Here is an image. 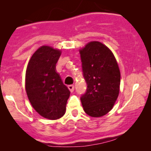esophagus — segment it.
<instances>
[{
  "label": "esophagus",
  "instance_id": "34e87169",
  "mask_svg": "<svg viewBox=\"0 0 151 151\" xmlns=\"http://www.w3.org/2000/svg\"><path fill=\"white\" fill-rule=\"evenodd\" d=\"M68 88L69 90H70V92H73V91H74V86H73V85H68Z\"/></svg>",
  "mask_w": 151,
  "mask_h": 151
}]
</instances>
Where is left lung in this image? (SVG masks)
<instances>
[{"instance_id": "obj_1", "label": "left lung", "mask_w": 151, "mask_h": 151, "mask_svg": "<svg viewBox=\"0 0 151 151\" xmlns=\"http://www.w3.org/2000/svg\"><path fill=\"white\" fill-rule=\"evenodd\" d=\"M79 52L83 76L88 85L81 96L83 109L91 117H102L111 110L118 96V64L111 51L97 41L88 42Z\"/></svg>"}]
</instances>
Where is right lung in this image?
Instances as JSON below:
<instances>
[{"instance_id": "obj_1", "label": "right lung", "mask_w": 151, "mask_h": 151, "mask_svg": "<svg viewBox=\"0 0 151 151\" xmlns=\"http://www.w3.org/2000/svg\"><path fill=\"white\" fill-rule=\"evenodd\" d=\"M61 55L48 45L39 48L30 58L25 74V90L30 104L38 114L49 120L64 115L70 91L56 72Z\"/></svg>"}]
</instances>
